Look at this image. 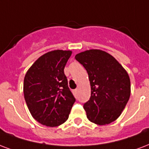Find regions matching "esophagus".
I'll return each mask as SVG.
<instances>
[{
  "mask_svg": "<svg viewBox=\"0 0 149 149\" xmlns=\"http://www.w3.org/2000/svg\"><path fill=\"white\" fill-rule=\"evenodd\" d=\"M77 91H78V89H75L74 91H73V93H74V94H77Z\"/></svg>",
  "mask_w": 149,
  "mask_h": 149,
  "instance_id": "34e87169",
  "label": "esophagus"
}]
</instances>
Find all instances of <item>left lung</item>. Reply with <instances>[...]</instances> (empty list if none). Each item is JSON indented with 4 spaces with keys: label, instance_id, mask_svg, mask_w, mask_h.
<instances>
[{
    "label": "left lung",
    "instance_id": "1",
    "mask_svg": "<svg viewBox=\"0 0 149 149\" xmlns=\"http://www.w3.org/2000/svg\"><path fill=\"white\" fill-rule=\"evenodd\" d=\"M75 58L84 65L89 77L91 94L84 105L87 119L97 125L115 121L130 98L127 72L114 57L102 50H87Z\"/></svg>",
    "mask_w": 149,
    "mask_h": 149
}]
</instances>
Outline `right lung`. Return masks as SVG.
Returning a JSON list of instances; mask_svg holds the SVG:
<instances>
[{
	"label": "right lung",
	"instance_id": "right-lung-1",
	"mask_svg": "<svg viewBox=\"0 0 149 149\" xmlns=\"http://www.w3.org/2000/svg\"><path fill=\"white\" fill-rule=\"evenodd\" d=\"M71 51L54 50L43 54L26 72L23 93L27 107L37 122L58 127L69 118L74 96L68 87L64 68Z\"/></svg>",
	"mask_w": 149,
	"mask_h": 149
}]
</instances>
